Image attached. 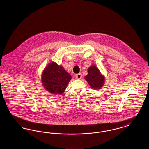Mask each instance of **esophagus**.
I'll use <instances>...</instances> for the list:
<instances>
[{"mask_svg":"<svg viewBox=\"0 0 149 149\" xmlns=\"http://www.w3.org/2000/svg\"><path fill=\"white\" fill-rule=\"evenodd\" d=\"M81 77H82V75H81V73H79L78 74H77V75H76V78H77V79H81Z\"/></svg>","mask_w":149,"mask_h":149,"instance_id":"esophagus-1","label":"esophagus"}]
</instances>
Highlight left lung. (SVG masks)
Instances as JSON below:
<instances>
[{
	"instance_id": "obj_1",
	"label": "left lung",
	"mask_w": 149,
	"mask_h": 149,
	"mask_svg": "<svg viewBox=\"0 0 149 149\" xmlns=\"http://www.w3.org/2000/svg\"><path fill=\"white\" fill-rule=\"evenodd\" d=\"M84 78L90 86L94 89H100L105 81L104 76L101 74L99 69L94 65H92L88 68V74Z\"/></svg>"
}]
</instances>
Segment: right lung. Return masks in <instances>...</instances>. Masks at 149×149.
<instances>
[{"label": "right lung", "mask_w": 149, "mask_h": 149, "mask_svg": "<svg viewBox=\"0 0 149 149\" xmlns=\"http://www.w3.org/2000/svg\"><path fill=\"white\" fill-rule=\"evenodd\" d=\"M71 79V75L55 62L48 64L41 75L44 88L54 94H62Z\"/></svg>", "instance_id": "1"}]
</instances>
